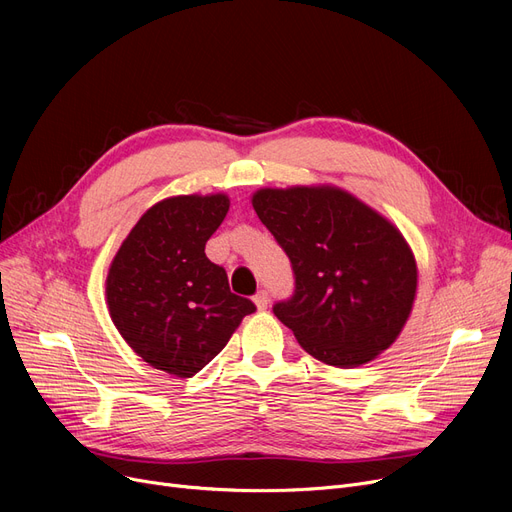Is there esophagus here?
I'll use <instances>...</instances> for the list:
<instances>
[{
    "label": "esophagus",
    "mask_w": 512,
    "mask_h": 512,
    "mask_svg": "<svg viewBox=\"0 0 512 512\" xmlns=\"http://www.w3.org/2000/svg\"><path fill=\"white\" fill-rule=\"evenodd\" d=\"M253 301H255L257 309L263 311V309H267V305H270V294H267V290H259L253 297Z\"/></svg>",
    "instance_id": "34e87169"
}]
</instances>
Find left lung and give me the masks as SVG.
Instances as JSON below:
<instances>
[{
	"mask_svg": "<svg viewBox=\"0 0 512 512\" xmlns=\"http://www.w3.org/2000/svg\"><path fill=\"white\" fill-rule=\"evenodd\" d=\"M253 207L290 259L294 292L274 313L305 351L342 369L386 351L417 292L398 228L336 186L261 188Z\"/></svg>",
	"mask_w": 512,
	"mask_h": 512,
	"instance_id": "left-lung-1",
	"label": "left lung"
}]
</instances>
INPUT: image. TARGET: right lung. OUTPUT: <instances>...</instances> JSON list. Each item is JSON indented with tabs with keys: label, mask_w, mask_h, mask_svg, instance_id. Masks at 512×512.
<instances>
[{
	"label": "right lung",
	"mask_w": 512,
	"mask_h": 512,
	"mask_svg": "<svg viewBox=\"0 0 512 512\" xmlns=\"http://www.w3.org/2000/svg\"><path fill=\"white\" fill-rule=\"evenodd\" d=\"M230 199L180 195L143 213L105 280L114 326L151 367L193 378L222 348L253 301L230 292L222 265L205 255Z\"/></svg>",
	"instance_id": "right-lung-1"
}]
</instances>
